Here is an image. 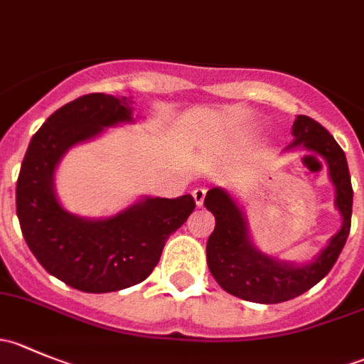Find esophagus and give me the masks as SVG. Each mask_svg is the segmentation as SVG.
<instances>
[{"label":"esophagus","mask_w":364,"mask_h":364,"mask_svg":"<svg viewBox=\"0 0 364 364\" xmlns=\"http://www.w3.org/2000/svg\"><path fill=\"white\" fill-rule=\"evenodd\" d=\"M205 192H208V190L205 188H196L192 192V196H193V200H196V204L199 205H203V203H204V199H205Z\"/></svg>","instance_id":"obj_1"}]
</instances>
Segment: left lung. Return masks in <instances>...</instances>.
<instances>
[{
    "mask_svg": "<svg viewBox=\"0 0 364 364\" xmlns=\"http://www.w3.org/2000/svg\"><path fill=\"white\" fill-rule=\"evenodd\" d=\"M294 142L289 149L303 146L326 160L335 185V205L341 215V229L328 247L308 264L282 262L253 245L247 218L236 200L223 188L205 193L204 205L215 215V230L205 247V259L213 278L229 294L253 303L273 304L294 299L310 291L331 271L350 232L352 185L343 149L331 134L308 116H297L292 124Z\"/></svg>",
    "mask_w": 364,
    "mask_h": 364,
    "instance_id": "8db88e82",
    "label": "left lung"
}]
</instances>
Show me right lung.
Here are the masks:
<instances>
[{
    "label": "right lung",
    "mask_w": 364,
    "mask_h": 364,
    "mask_svg": "<svg viewBox=\"0 0 364 364\" xmlns=\"http://www.w3.org/2000/svg\"><path fill=\"white\" fill-rule=\"evenodd\" d=\"M132 98L91 93L50 114L33 135L17 179L16 205L29 250L43 269L91 294L132 287L151 274L165 241L196 209L192 196L144 197L109 218L72 215L54 190L65 153L104 128L132 123Z\"/></svg>",
    "instance_id": "right-lung-1"
}]
</instances>
